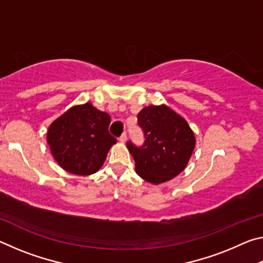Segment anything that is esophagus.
I'll list each match as a JSON object with an SVG mask.
<instances>
[{
	"instance_id": "34e87169",
	"label": "esophagus",
	"mask_w": 263,
	"mask_h": 263,
	"mask_svg": "<svg viewBox=\"0 0 263 263\" xmlns=\"http://www.w3.org/2000/svg\"><path fill=\"white\" fill-rule=\"evenodd\" d=\"M126 139H127V135H126L125 132H124L123 135H122L121 137H119V141H121V142H125Z\"/></svg>"
}]
</instances>
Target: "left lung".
<instances>
[{
	"instance_id": "1",
	"label": "left lung",
	"mask_w": 263,
	"mask_h": 263,
	"mask_svg": "<svg viewBox=\"0 0 263 263\" xmlns=\"http://www.w3.org/2000/svg\"><path fill=\"white\" fill-rule=\"evenodd\" d=\"M138 125L144 133L142 145L126 142L137 174L154 184L179 175L195 148V136L188 123L166 105H151L138 114Z\"/></svg>"
}]
</instances>
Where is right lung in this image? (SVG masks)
Returning <instances> with one entry per match:
<instances>
[{"label":"right lung","instance_id":"add662e5","mask_svg":"<svg viewBox=\"0 0 263 263\" xmlns=\"http://www.w3.org/2000/svg\"><path fill=\"white\" fill-rule=\"evenodd\" d=\"M111 118L90 103L74 106L51 124L47 142L60 166L72 174L90 175L102 167L117 139L109 133Z\"/></svg>","mask_w":263,"mask_h":263}]
</instances>
